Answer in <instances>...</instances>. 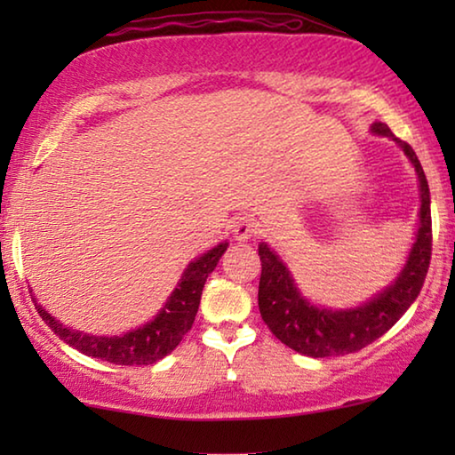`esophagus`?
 Returning a JSON list of instances; mask_svg holds the SVG:
<instances>
[{"label":"esophagus","instance_id":"esophagus-1","mask_svg":"<svg viewBox=\"0 0 455 455\" xmlns=\"http://www.w3.org/2000/svg\"><path fill=\"white\" fill-rule=\"evenodd\" d=\"M233 235H235L236 241H241V243L249 241L252 235H257V222L249 219V217L238 219L233 225Z\"/></svg>","mask_w":455,"mask_h":455}]
</instances>
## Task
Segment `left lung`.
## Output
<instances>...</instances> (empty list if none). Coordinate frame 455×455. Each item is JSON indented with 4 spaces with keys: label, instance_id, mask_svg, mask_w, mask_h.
Instances as JSON below:
<instances>
[{
    "label": "left lung",
    "instance_id": "1",
    "mask_svg": "<svg viewBox=\"0 0 455 455\" xmlns=\"http://www.w3.org/2000/svg\"><path fill=\"white\" fill-rule=\"evenodd\" d=\"M371 132L394 140L415 168L419 180V220L410 255L391 284L381 289L369 301L351 309H329L303 297L295 279L267 243L259 244V257L263 271L259 281L260 317L273 331V335L292 351L307 357H333L355 353L373 343L402 319L418 299L426 281L431 259V211L429 187L418 156L411 146L399 140L383 122H373Z\"/></svg>",
    "mask_w": 455,
    "mask_h": 455
}]
</instances>
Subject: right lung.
Wrapping results in <instances>:
<instances>
[{
	"mask_svg": "<svg viewBox=\"0 0 455 455\" xmlns=\"http://www.w3.org/2000/svg\"><path fill=\"white\" fill-rule=\"evenodd\" d=\"M227 246L228 243L222 241L214 249L206 251L204 255L190 260L163 309L154 315L152 321L144 323L142 327L128 331L124 335L106 337L70 329L61 325L34 297L32 299L40 317L48 323L53 333L61 341L70 345V347L84 353V355L116 365H152L174 351L176 345L182 341V337L190 331L196 317L204 283L214 271V267L219 265L220 257L225 255Z\"/></svg>",
	"mask_w": 455,
	"mask_h": 455,
	"instance_id": "obj_1",
	"label": "right lung"
}]
</instances>
